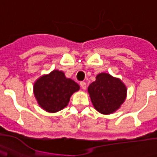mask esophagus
I'll return each instance as SVG.
<instances>
[{"instance_id": "obj_1", "label": "esophagus", "mask_w": 157, "mask_h": 157, "mask_svg": "<svg viewBox=\"0 0 157 157\" xmlns=\"http://www.w3.org/2000/svg\"><path fill=\"white\" fill-rule=\"evenodd\" d=\"M80 87H82V89H83V90H86V88H87V83H86L84 81L80 82Z\"/></svg>"}]
</instances>
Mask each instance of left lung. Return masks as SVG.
I'll return each mask as SVG.
<instances>
[{
    "label": "left lung",
    "mask_w": 157,
    "mask_h": 157,
    "mask_svg": "<svg viewBox=\"0 0 157 157\" xmlns=\"http://www.w3.org/2000/svg\"><path fill=\"white\" fill-rule=\"evenodd\" d=\"M88 92L94 106L101 114H111L116 111L126 98L127 89L119 79L110 74H101L90 84Z\"/></svg>",
    "instance_id": "left-lung-1"
}]
</instances>
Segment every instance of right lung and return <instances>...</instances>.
Returning <instances> with one entry per match:
<instances>
[{
    "label": "right lung",
    "mask_w": 157,
    "mask_h": 157,
    "mask_svg": "<svg viewBox=\"0 0 157 157\" xmlns=\"http://www.w3.org/2000/svg\"><path fill=\"white\" fill-rule=\"evenodd\" d=\"M34 94L39 105L46 112L54 113L67 106L71 95L80 89L62 71L53 70L41 77L34 84Z\"/></svg>",
    "instance_id": "1"
}]
</instances>
